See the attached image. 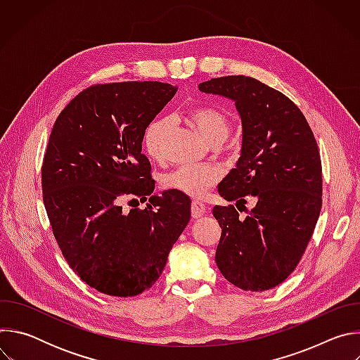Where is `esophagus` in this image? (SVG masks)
Returning a JSON list of instances; mask_svg holds the SVG:
<instances>
[{"label": "esophagus", "instance_id": "esophagus-1", "mask_svg": "<svg viewBox=\"0 0 360 360\" xmlns=\"http://www.w3.org/2000/svg\"><path fill=\"white\" fill-rule=\"evenodd\" d=\"M205 212H207V208H205V203L199 200H192L191 203V214L193 218H200Z\"/></svg>", "mask_w": 360, "mask_h": 360}]
</instances>
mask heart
<instances>
[{
	"mask_svg": "<svg viewBox=\"0 0 360 360\" xmlns=\"http://www.w3.org/2000/svg\"><path fill=\"white\" fill-rule=\"evenodd\" d=\"M188 120L199 134L211 143L222 142L231 131L229 118L224 111L212 105H198L189 108ZM171 122L168 118L152 120L143 129L142 148L153 161H162L165 157V142ZM221 179V171L212 165H182L164 176L165 189L176 191L192 198H200L215 186Z\"/></svg>",
	"mask_w": 360,
	"mask_h": 360,
	"instance_id": "heart-1",
	"label": "heart"
}]
</instances>
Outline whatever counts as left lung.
<instances>
[{
  "label": "left lung",
  "instance_id": "1",
  "mask_svg": "<svg viewBox=\"0 0 360 360\" xmlns=\"http://www.w3.org/2000/svg\"><path fill=\"white\" fill-rule=\"evenodd\" d=\"M199 89L233 99L242 120L240 158L218 186L238 210L214 208L222 229L217 265L239 289H272L297 266L321 214L322 162L315 135L286 95L255 78H212ZM246 195L257 200L250 212ZM240 207L245 219L238 218Z\"/></svg>",
  "mask_w": 360,
  "mask_h": 360
}]
</instances>
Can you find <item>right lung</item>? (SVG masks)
<instances>
[{
	"instance_id": "obj_1",
	"label": "right lung",
	"mask_w": 360,
	"mask_h": 360,
	"mask_svg": "<svg viewBox=\"0 0 360 360\" xmlns=\"http://www.w3.org/2000/svg\"><path fill=\"white\" fill-rule=\"evenodd\" d=\"M176 89L158 81L92 85L51 131L41 168L45 211L71 269L101 293L149 289L189 222L185 193L152 195L155 181L141 152L145 127ZM135 195L150 196L147 208L124 213L120 202Z\"/></svg>"
}]
</instances>
